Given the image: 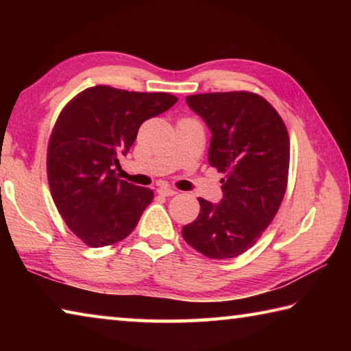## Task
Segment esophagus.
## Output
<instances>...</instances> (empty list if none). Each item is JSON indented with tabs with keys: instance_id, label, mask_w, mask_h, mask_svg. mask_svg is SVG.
<instances>
[{
	"instance_id": "1",
	"label": "esophagus",
	"mask_w": 351,
	"mask_h": 351,
	"mask_svg": "<svg viewBox=\"0 0 351 351\" xmlns=\"http://www.w3.org/2000/svg\"><path fill=\"white\" fill-rule=\"evenodd\" d=\"M158 193L161 195V197H173V195L178 193V190L171 189V187H159Z\"/></svg>"
}]
</instances>
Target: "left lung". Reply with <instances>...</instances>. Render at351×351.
I'll use <instances>...</instances> for the list:
<instances>
[{"instance_id": "1", "label": "left lung", "mask_w": 351, "mask_h": 351, "mask_svg": "<svg viewBox=\"0 0 351 351\" xmlns=\"http://www.w3.org/2000/svg\"><path fill=\"white\" fill-rule=\"evenodd\" d=\"M186 102L209 127V164L224 173L218 204L198 198L201 210L182 228L190 246L209 258H234L252 247L274 219L288 182L287 127L258 94L206 93Z\"/></svg>"}]
</instances>
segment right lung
I'll use <instances>...</instances> for the list:
<instances>
[{"label":"right lung","instance_id":"right-lung-1","mask_svg":"<svg viewBox=\"0 0 351 351\" xmlns=\"http://www.w3.org/2000/svg\"><path fill=\"white\" fill-rule=\"evenodd\" d=\"M167 93H133L97 85L64 106L47 145V181L68 228L91 247L133 232L153 190L116 176L147 119L176 104Z\"/></svg>","mask_w":351,"mask_h":351}]
</instances>
